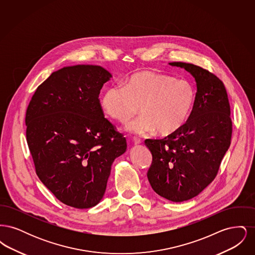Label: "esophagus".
Listing matches in <instances>:
<instances>
[{"mask_svg":"<svg viewBox=\"0 0 255 255\" xmlns=\"http://www.w3.org/2000/svg\"><path fill=\"white\" fill-rule=\"evenodd\" d=\"M133 143L134 145H139L141 143V139H139L137 137H133Z\"/></svg>","mask_w":255,"mask_h":255,"instance_id":"esophagus-1","label":"esophagus"}]
</instances>
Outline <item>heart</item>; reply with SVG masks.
Here are the masks:
<instances>
[{"label":"heart","mask_w":255,"mask_h":255,"mask_svg":"<svg viewBox=\"0 0 255 255\" xmlns=\"http://www.w3.org/2000/svg\"><path fill=\"white\" fill-rule=\"evenodd\" d=\"M197 93L186 80L164 73L141 71L128 77L123 87L108 88L101 100L103 110L118 122H129L138 112L142 116L127 125L134 133L157 131L169 136L186 124L194 109Z\"/></svg>","instance_id":"1"}]
</instances>
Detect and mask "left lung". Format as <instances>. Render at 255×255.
Instances as JSON below:
<instances>
[{
	"label": "left lung",
	"instance_id": "left-lung-1",
	"mask_svg": "<svg viewBox=\"0 0 255 255\" xmlns=\"http://www.w3.org/2000/svg\"><path fill=\"white\" fill-rule=\"evenodd\" d=\"M195 78L197 99L178 133L146 139L152 154L147 178L153 190L175 203L200 194L214 180L231 145L232 123L228 94L216 75L193 64L173 62Z\"/></svg>",
	"mask_w": 255,
	"mask_h": 255
}]
</instances>
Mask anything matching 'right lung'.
Wrapping results in <instances>:
<instances>
[{"label": "right lung", "mask_w": 255, "mask_h": 255, "mask_svg": "<svg viewBox=\"0 0 255 255\" xmlns=\"http://www.w3.org/2000/svg\"><path fill=\"white\" fill-rule=\"evenodd\" d=\"M111 78L100 66L64 67L37 88L26 110L37 176L67 206H97L114 160L126 151V138L104 118L98 99Z\"/></svg>", "instance_id": "right-lung-1"}]
</instances>
